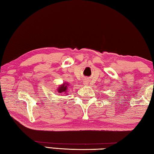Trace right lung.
I'll use <instances>...</instances> for the list:
<instances>
[{
    "label": "right lung",
    "instance_id": "add662e5",
    "mask_svg": "<svg viewBox=\"0 0 154 154\" xmlns=\"http://www.w3.org/2000/svg\"><path fill=\"white\" fill-rule=\"evenodd\" d=\"M67 85V84L65 85V83H64L63 85H61V86L58 88V92L59 93H62V92H66V90H67V85Z\"/></svg>",
    "mask_w": 154,
    "mask_h": 154
}]
</instances>
